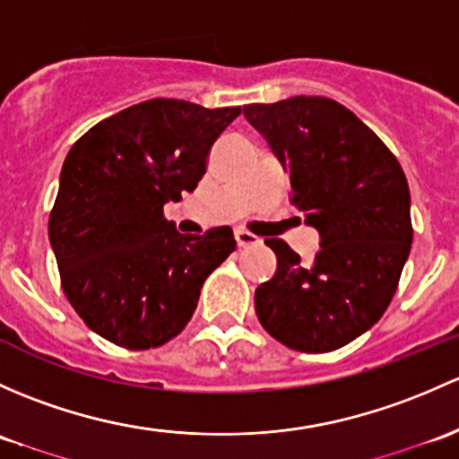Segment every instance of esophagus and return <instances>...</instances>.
I'll use <instances>...</instances> for the list:
<instances>
[{
  "instance_id": "esophagus-1",
  "label": "esophagus",
  "mask_w": 459,
  "mask_h": 459,
  "mask_svg": "<svg viewBox=\"0 0 459 459\" xmlns=\"http://www.w3.org/2000/svg\"><path fill=\"white\" fill-rule=\"evenodd\" d=\"M235 239H238L239 248H248V246H257L259 244L257 235L248 233V230H244V229L235 230Z\"/></svg>"
}]
</instances>
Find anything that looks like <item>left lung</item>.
<instances>
[{
    "mask_svg": "<svg viewBox=\"0 0 459 459\" xmlns=\"http://www.w3.org/2000/svg\"><path fill=\"white\" fill-rule=\"evenodd\" d=\"M244 116L290 178V202L315 226L312 264L281 239L273 279L255 290L266 332L299 351L339 350L387 310L411 250V195L394 153L345 105L292 96Z\"/></svg>",
    "mask_w": 459,
    "mask_h": 459,
    "instance_id": "8db88e82",
    "label": "left lung"
}]
</instances>
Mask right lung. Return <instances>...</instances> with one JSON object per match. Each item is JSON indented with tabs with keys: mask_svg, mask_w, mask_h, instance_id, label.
Here are the masks:
<instances>
[{
	"mask_svg": "<svg viewBox=\"0 0 459 459\" xmlns=\"http://www.w3.org/2000/svg\"><path fill=\"white\" fill-rule=\"evenodd\" d=\"M242 108L152 99L96 123L65 156L48 221L61 283L85 325L129 350L180 334L233 230L182 235L162 206L193 191Z\"/></svg>",
	"mask_w": 459,
	"mask_h": 459,
	"instance_id": "add662e5",
	"label": "right lung"
}]
</instances>
